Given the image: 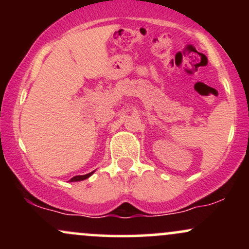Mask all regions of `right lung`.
I'll return each instance as SVG.
<instances>
[{
	"mask_svg": "<svg viewBox=\"0 0 249 249\" xmlns=\"http://www.w3.org/2000/svg\"><path fill=\"white\" fill-rule=\"evenodd\" d=\"M93 172H95V171H92V172H90V173H88V174H84V176H76V177H73V178H71L70 181H82V180L88 179L89 177L92 176Z\"/></svg>",
	"mask_w": 249,
	"mask_h": 249,
	"instance_id": "add662e5",
	"label": "right lung"
}]
</instances>
